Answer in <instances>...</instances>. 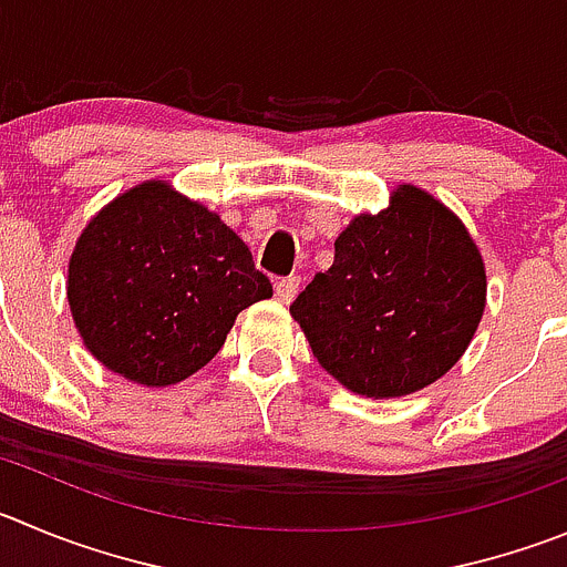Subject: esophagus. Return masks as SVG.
<instances>
[{
    "mask_svg": "<svg viewBox=\"0 0 567 567\" xmlns=\"http://www.w3.org/2000/svg\"><path fill=\"white\" fill-rule=\"evenodd\" d=\"M299 282H301L299 277L279 279V282L274 285V290H277V299L285 301V305H288V301H293V296L299 293Z\"/></svg>",
    "mask_w": 567,
    "mask_h": 567,
    "instance_id": "obj_1",
    "label": "esophagus"
}]
</instances>
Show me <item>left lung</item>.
<instances>
[{"instance_id": "left-lung-1", "label": "left lung", "mask_w": 567, "mask_h": 567, "mask_svg": "<svg viewBox=\"0 0 567 567\" xmlns=\"http://www.w3.org/2000/svg\"><path fill=\"white\" fill-rule=\"evenodd\" d=\"M484 301V262L462 220L403 184L389 209L338 235L330 271L316 274L290 316L332 378L383 400L442 378L473 341Z\"/></svg>"}]
</instances>
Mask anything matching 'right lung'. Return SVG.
<instances>
[{"mask_svg": "<svg viewBox=\"0 0 567 567\" xmlns=\"http://www.w3.org/2000/svg\"><path fill=\"white\" fill-rule=\"evenodd\" d=\"M271 279L246 243L171 184L111 200L69 259V308L111 372L171 385L218 355L237 313L268 299Z\"/></svg>", "mask_w": 567, "mask_h": 567, "instance_id": "right-lung-1", "label": "right lung"}]
</instances>
